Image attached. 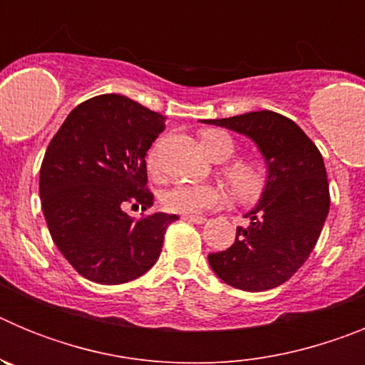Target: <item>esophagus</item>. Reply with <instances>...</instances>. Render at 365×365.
Wrapping results in <instances>:
<instances>
[{"label": "esophagus", "mask_w": 365, "mask_h": 365, "mask_svg": "<svg viewBox=\"0 0 365 365\" xmlns=\"http://www.w3.org/2000/svg\"><path fill=\"white\" fill-rule=\"evenodd\" d=\"M182 219L188 222H195V225H202L206 221V217H202V215H182Z\"/></svg>", "instance_id": "34e87169"}]
</instances>
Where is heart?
Instances as JSON below:
<instances>
[{
  "label": "heart",
  "instance_id": "obj_1",
  "mask_svg": "<svg viewBox=\"0 0 365 365\" xmlns=\"http://www.w3.org/2000/svg\"><path fill=\"white\" fill-rule=\"evenodd\" d=\"M201 146L212 159L227 160L234 153V140L225 131H205L201 135ZM159 166L157 163V150H151L148 155V168L155 172ZM225 177L230 186L232 193L241 201H252L261 193L265 186V172L263 168L252 160H240L225 170ZM222 202V192L215 186L188 185L179 182L172 188L160 193V206L170 214L197 215L205 210L215 208Z\"/></svg>",
  "mask_w": 365,
  "mask_h": 365
}]
</instances>
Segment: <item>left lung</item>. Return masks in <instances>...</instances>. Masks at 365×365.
I'll list each match as a JSON object with an SVG mask.
<instances>
[{
	"instance_id": "obj_1",
	"label": "left lung",
	"mask_w": 365,
	"mask_h": 365,
	"mask_svg": "<svg viewBox=\"0 0 365 365\" xmlns=\"http://www.w3.org/2000/svg\"><path fill=\"white\" fill-rule=\"evenodd\" d=\"M245 135L267 164L261 199L237 227L230 248L208 254L227 285L248 292L282 285L307 261L329 214V182L322 153L296 122L274 111L205 120Z\"/></svg>"
}]
</instances>
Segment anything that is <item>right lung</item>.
<instances>
[{
    "instance_id": "add662e5",
    "label": "right lung",
    "mask_w": 365,
    "mask_h": 365,
    "mask_svg": "<svg viewBox=\"0 0 365 365\" xmlns=\"http://www.w3.org/2000/svg\"><path fill=\"white\" fill-rule=\"evenodd\" d=\"M166 118L122 95H100L69 113L45 151L40 197L58 250L83 278L118 285L159 259L175 214L133 219L153 205L146 155Z\"/></svg>"
}]
</instances>
